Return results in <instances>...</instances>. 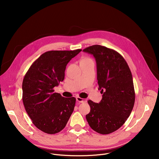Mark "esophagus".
I'll return each instance as SVG.
<instances>
[{
    "label": "esophagus",
    "instance_id": "obj_1",
    "mask_svg": "<svg viewBox=\"0 0 159 159\" xmlns=\"http://www.w3.org/2000/svg\"><path fill=\"white\" fill-rule=\"evenodd\" d=\"M76 99H77V101L78 102H82V103H84V102H87V99L81 98H80V97H77V98H76Z\"/></svg>",
    "mask_w": 159,
    "mask_h": 159
}]
</instances>
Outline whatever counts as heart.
Instances as JSON below:
<instances>
[{
    "mask_svg": "<svg viewBox=\"0 0 159 159\" xmlns=\"http://www.w3.org/2000/svg\"><path fill=\"white\" fill-rule=\"evenodd\" d=\"M82 61H93V60L89 58H84Z\"/></svg>",
    "mask_w": 159,
    "mask_h": 159,
    "instance_id": "1",
    "label": "heart"
}]
</instances>
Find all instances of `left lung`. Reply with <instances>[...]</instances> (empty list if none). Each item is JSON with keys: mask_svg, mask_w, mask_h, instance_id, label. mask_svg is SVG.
I'll use <instances>...</instances> for the list:
<instances>
[{"mask_svg": "<svg viewBox=\"0 0 159 159\" xmlns=\"http://www.w3.org/2000/svg\"><path fill=\"white\" fill-rule=\"evenodd\" d=\"M83 51L96 59L99 89L103 94L99 103L88 101L90 111L86 120L93 130L107 134L118 129L132 111L135 100L132 74L124 58L114 50L96 44Z\"/></svg>", "mask_w": 159, "mask_h": 159, "instance_id": "left-lung-1", "label": "left lung"}]
</instances>
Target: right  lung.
Wrapping results in <instances>:
<instances>
[{"label":"right lung","mask_w":159,"mask_h":159,"mask_svg":"<svg viewBox=\"0 0 159 159\" xmlns=\"http://www.w3.org/2000/svg\"><path fill=\"white\" fill-rule=\"evenodd\" d=\"M82 51H49L30 67L22 81V101L34 126L48 134H55L66 126L74 111L75 98L54 93L65 78L66 66Z\"/></svg>","instance_id":"add662e5"}]
</instances>
